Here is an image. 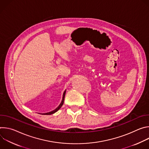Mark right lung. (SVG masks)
Listing matches in <instances>:
<instances>
[{
    "instance_id": "1",
    "label": "right lung",
    "mask_w": 149,
    "mask_h": 149,
    "mask_svg": "<svg viewBox=\"0 0 149 149\" xmlns=\"http://www.w3.org/2000/svg\"><path fill=\"white\" fill-rule=\"evenodd\" d=\"M65 93H66V90H65V91H64V92H63L62 101H61V102L60 104L59 105V106H58V107L56 109H55L54 110H53V111H50V112H48V113H40V114H44V115H51V114H54V113H56L57 111H58V110L61 109V107H62V105H63V101H64V98H65Z\"/></svg>"
}]
</instances>
